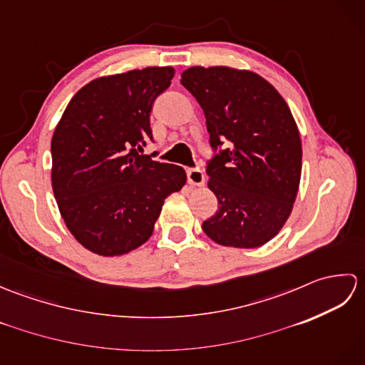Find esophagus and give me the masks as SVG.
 I'll return each instance as SVG.
<instances>
[{"instance_id": "obj_1", "label": "esophagus", "mask_w": 365, "mask_h": 365, "mask_svg": "<svg viewBox=\"0 0 365 365\" xmlns=\"http://www.w3.org/2000/svg\"><path fill=\"white\" fill-rule=\"evenodd\" d=\"M187 175H188V183L192 185V187H202L205 183V174L202 169H188Z\"/></svg>"}]
</instances>
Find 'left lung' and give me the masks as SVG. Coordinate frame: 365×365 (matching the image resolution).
Returning <instances> with one entry per match:
<instances>
[{
  "mask_svg": "<svg viewBox=\"0 0 365 365\" xmlns=\"http://www.w3.org/2000/svg\"><path fill=\"white\" fill-rule=\"evenodd\" d=\"M182 84L205 114L210 144L208 188L218 212L202 229L227 247H259L284 227L297 199L302 147L289 105L273 84L227 66L190 67Z\"/></svg>",
  "mask_w": 365,
  "mask_h": 365,
  "instance_id": "8db88e82",
  "label": "left lung"
}]
</instances>
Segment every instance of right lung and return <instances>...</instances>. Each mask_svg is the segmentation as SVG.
<instances>
[{"label":"right lung","instance_id":"add662e5","mask_svg":"<svg viewBox=\"0 0 365 365\" xmlns=\"http://www.w3.org/2000/svg\"><path fill=\"white\" fill-rule=\"evenodd\" d=\"M175 71L98 76L68 102L51 138V187L76 242L114 257L153 234L165 199L187 183L185 169L139 155L152 139L149 114Z\"/></svg>","mask_w":365,"mask_h":365}]
</instances>
